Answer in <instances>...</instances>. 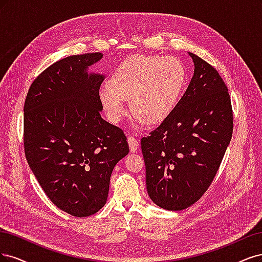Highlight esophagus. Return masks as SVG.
<instances>
[{"label":"esophagus","instance_id":"1","mask_svg":"<svg viewBox=\"0 0 262 262\" xmlns=\"http://www.w3.org/2000/svg\"><path fill=\"white\" fill-rule=\"evenodd\" d=\"M127 141H128L129 149H130L132 152H135V151H137L138 146H139V142H138V140H137L136 138H135L134 136H129V137H128V139H127Z\"/></svg>","mask_w":262,"mask_h":262}]
</instances>
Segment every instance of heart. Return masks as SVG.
Returning a JSON list of instances; mask_svg holds the SVG:
<instances>
[{
	"mask_svg": "<svg viewBox=\"0 0 262 262\" xmlns=\"http://www.w3.org/2000/svg\"><path fill=\"white\" fill-rule=\"evenodd\" d=\"M186 72L175 56L133 55L116 67L111 82L101 83L99 98L107 119L117 123L126 114L125 99L143 123L162 122L179 102Z\"/></svg>",
	"mask_w": 262,
	"mask_h": 262,
	"instance_id": "heart-1",
	"label": "heart"
}]
</instances>
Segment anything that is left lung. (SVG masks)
<instances>
[{
  "label": "left lung",
  "instance_id": "8db88e82",
  "mask_svg": "<svg viewBox=\"0 0 262 262\" xmlns=\"http://www.w3.org/2000/svg\"><path fill=\"white\" fill-rule=\"evenodd\" d=\"M189 55L195 73L188 88L170 115L141 138L149 196L172 211L188 208L207 191L233 134L225 82L212 65Z\"/></svg>",
  "mask_w": 262,
  "mask_h": 262
}]
</instances>
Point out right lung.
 Here are the masks:
<instances>
[{"label":"right lung","mask_w":262,"mask_h":262,"mask_svg":"<svg viewBox=\"0 0 262 262\" xmlns=\"http://www.w3.org/2000/svg\"><path fill=\"white\" fill-rule=\"evenodd\" d=\"M102 53L62 58L32 81L24 104V150L40 186L65 212L102 208L115 164L129 152L122 128L101 117L102 75L87 67Z\"/></svg>","instance_id":"right-lung-1"}]
</instances>
